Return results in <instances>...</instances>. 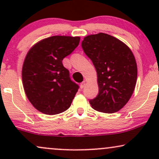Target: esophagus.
Wrapping results in <instances>:
<instances>
[{"mask_svg": "<svg viewBox=\"0 0 159 159\" xmlns=\"http://www.w3.org/2000/svg\"><path fill=\"white\" fill-rule=\"evenodd\" d=\"M85 85H86V82L85 81H83L82 83H81V84H80V87H81V89H83Z\"/></svg>", "mask_w": 159, "mask_h": 159, "instance_id": "34e87169", "label": "esophagus"}]
</instances>
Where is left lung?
<instances>
[{
    "mask_svg": "<svg viewBox=\"0 0 159 159\" xmlns=\"http://www.w3.org/2000/svg\"><path fill=\"white\" fill-rule=\"evenodd\" d=\"M81 46L97 72L98 94L90 100L94 110L115 113L126 105L135 88L138 67L129 47L104 33L84 38Z\"/></svg>",
    "mask_w": 159,
    "mask_h": 159,
    "instance_id": "8db88e82",
    "label": "left lung"
}]
</instances>
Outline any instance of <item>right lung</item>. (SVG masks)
Instances as JSON below:
<instances>
[{
	"mask_svg": "<svg viewBox=\"0 0 159 159\" xmlns=\"http://www.w3.org/2000/svg\"><path fill=\"white\" fill-rule=\"evenodd\" d=\"M79 36H53L34 44L22 66V84L36 110L48 115L66 111L78 92L62 61L78 46Z\"/></svg>",
	"mask_w": 159,
	"mask_h": 159,
	"instance_id": "add662e5",
	"label": "right lung"
}]
</instances>
